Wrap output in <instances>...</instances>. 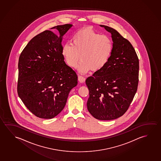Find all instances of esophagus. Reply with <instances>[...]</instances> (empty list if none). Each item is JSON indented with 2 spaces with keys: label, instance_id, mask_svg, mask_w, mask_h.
Instances as JSON below:
<instances>
[{
  "label": "esophagus",
  "instance_id": "esophagus-1",
  "mask_svg": "<svg viewBox=\"0 0 161 161\" xmlns=\"http://www.w3.org/2000/svg\"><path fill=\"white\" fill-rule=\"evenodd\" d=\"M78 80H79V82H80V83H84V82H85L86 79H85L84 77H82L81 75H78Z\"/></svg>",
  "mask_w": 161,
  "mask_h": 161
}]
</instances>
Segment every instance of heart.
I'll use <instances>...</instances> for the list:
<instances>
[{
    "mask_svg": "<svg viewBox=\"0 0 161 161\" xmlns=\"http://www.w3.org/2000/svg\"><path fill=\"white\" fill-rule=\"evenodd\" d=\"M72 44L64 45L62 54L71 68L79 67L81 73L91 70L97 72L106 65L112 53L113 43L110 37L101 35L89 27L79 29L74 33Z\"/></svg>",
    "mask_w": 161,
    "mask_h": 161,
    "instance_id": "obj_1",
    "label": "heart"
}]
</instances>
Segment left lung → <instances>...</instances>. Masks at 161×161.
<instances>
[{
  "label": "left lung",
  "mask_w": 161,
  "mask_h": 161,
  "mask_svg": "<svg viewBox=\"0 0 161 161\" xmlns=\"http://www.w3.org/2000/svg\"><path fill=\"white\" fill-rule=\"evenodd\" d=\"M100 26L111 34L113 49L106 65L86 80L87 108L98 120H114L125 114L136 92L139 59L128 40L114 28Z\"/></svg>",
  "instance_id": "8db88e82"
}]
</instances>
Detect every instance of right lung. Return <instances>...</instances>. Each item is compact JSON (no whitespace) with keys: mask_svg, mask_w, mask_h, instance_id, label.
Masks as SVG:
<instances>
[{"mask_svg":"<svg viewBox=\"0 0 161 161\" xmlns=\"http://www.w3.org/2000/svg\"><path fill=\"white\" fill-rule=\"evenodd\" d=\"M73 25L55 26L32 38L18 61V96L37 117L50 119L63 110L78 77L62 54L64 35Z\"/></svg>","mask_w":161,"mask_h":161,"instance_id":"add662e5","label":"right lung"}]
</instances>
